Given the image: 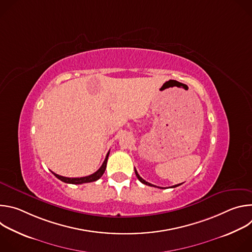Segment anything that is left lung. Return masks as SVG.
<instances>
[{
	"label": "left lung",
	"mask_w": 252,
	"mask_h": 252,
	"mask_svg": "<svg viewBox=\"0 0 252 252\" xmlns=\"http://www.w3.org/2000/svg\"><path fill=\"white\" fill-rule=\"evenodd\" d=\"M134 172H135V175H136V177L138 178V181L140 182V183H142L143 185H147V186H150V187H155V188H159V187H157V186H154V185H152V184H150V183H148V182H146L145 179L143 178H141L140 176H139V174L137 173V171H136V169L134 168ZM182 184H179V185H175V186H173V187H171V188H176V187H178V186H181ZM159 189H163V188H159Z\"/></svg>",
	"instance_id": "left-lung-1"
}]
</instances>
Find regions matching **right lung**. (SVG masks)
<instances>
[{
	"label": "right lung",
	"mask_w": 252,
	"mask_h": 252,
	"mask_svg": "<svg viewBox=\"0 0 252 252\" xmlns=\"http://www.w3.org/2000/svg\"><path fill=\"white\" fill-rule=\"evenodd\" d=\"M109 155H110V152L107 153L105 158H104V161L102 162L101 166L93 174L91 175H88V176H84V177H65V176H62V175H59L55 172H53V174L58 177L59 179H61L62 182L65 183V184H71V185H82V184H87V183H92V182H95L97 181L98 178L101 177V175L103 174L104 170H105V167H106V162H107V158H109Z\"/></svg>",
	"instance_id": "right-lung-1"
}]
</instances>
